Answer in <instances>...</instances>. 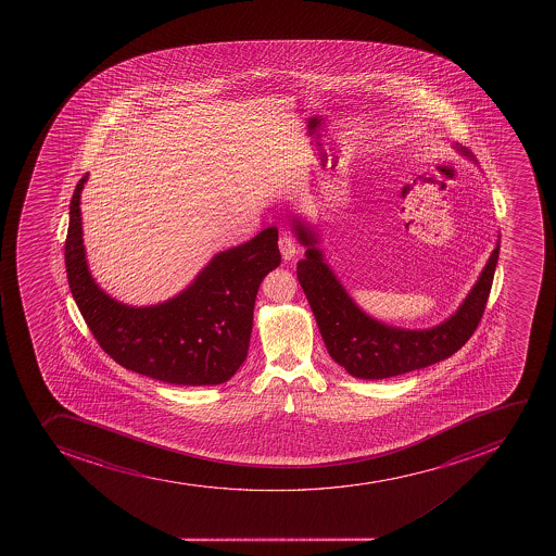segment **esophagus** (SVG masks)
Wrapping results in <instances>:
<instances>
[{
	"label": "esophagus",
	"mask_w": 556,
	"mask_h": 556,
	"mask_svg": "<svg viewBox=\"0 0 556 556\" xmlns=\"http://www.w3.org/2000/svg\"><path fill=\"white\" fill-rule=\"evenodd\" d=\"M279 250H281V255L285 261H292V258L295 257V253L299 252L298 242H295L292 236L285 233V236H281V239H279Z\"/></svg>",
	"instance_id": "esophagus-1"
}]
</instances>
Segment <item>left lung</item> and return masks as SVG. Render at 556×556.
Returning a JSON list of instances; mask_svg holds the SVG:
<instances>
[{
	"label": "left lung",
	"instance_id": "1",
	"mask_svg": "<svg viewBox=\"0 0 556 556\" xmlns=\"http://www.w3.org/2000/svg\"><path fill=\"white\" fill-rule=\"evenodd\" d=\"M455 149L475 161L468 150ZM292 228L299 242L306 248L303 261L298 263L299 282L306 293L330 357L352 377L390 379L413 369L426 368L458 352L477 330L490 298L501 237L471 292L455 314L433 328L406 330L384 325L358 308L326 263L325 253L317 247L319 233L314 226L293 215Z\"/></svg>",
	"mask_w": 556,
	"mask_h": 556
}]
</instances>
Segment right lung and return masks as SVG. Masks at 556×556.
Returning <instances> with one entry per match:
<instances>
[{
  "label": "right lung",
  "instance_id": "1",
  "mask_svg": "<svg viewBox=\"0 0 556 556\" xmlns=\"http://www.w3.org/2000/svg\"><path fill=\"white\" fill-rule=\"evenodd\" d=\"M87 179L85 174L72 195L65 264L72 298L96 341L123 368L161 382L230 380L247 361L258 287L281 264L277 228L215 253L176 298L128 306L103 292L88 269L79 208Z\"/></svg>",
  "mask_w": 556,
  "mask_h": 556
}]
</instances>
